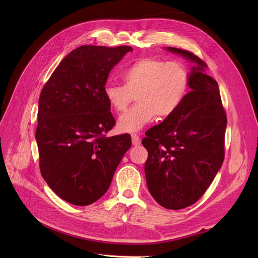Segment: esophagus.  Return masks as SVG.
I'll return each mask as SVG.
<instances>
[{
  "instance_id": "1",
  "label": "esophagus",
  "mask_w": 258,
  "mask_h": 258,
  "mask_svg": "<svg viewBox=\"0 0 258 258\" xmlns=\"http://www.w3.org/2000/svg\"><path fill=\"white\" fill-rule=\"evenodd\" d=\"M132 143H133V145H135V146H137V145H139L140 143H141V141H140V138H139V136L138 135H132Z\"/></svg>"
}]
</instances>
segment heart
Listing matches in <instances>:
<instances>
[{
    "label": "heart",
    "mask_w": 258,
    "mask_h": 258,
    "mask_svg": "<svg viewBox=\"0 0 258 258\" xmlns=\"http://www.w3.org/2000/svg\"><path fill=\"white\" fill-rule=\"evenodd\" d=\"M124 85L106 84L104 97L121 113L136 98L137 103L118 120L122 133H136L157 116L172 115L183 102L189 88V73L184 64L159 58L135 60L121 74Z\"/></svg>",
    "instance_id": "b5f03b06"
}]
</instances>
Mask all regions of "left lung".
Returning <instances> with one entry per match:
<instances>
[{"instance_id":"left-lung-1","label":"left lung","mask_w":258,"mask_h":258,"mask_svg":"<svg viewBox=\"0 0 258 258\" xmlns=\"http://www.w3.org/2000/svg\"><path fill=\"white\" fill-rule=\"evenodd\" d=\"M165 49L195 64L189 73L191 91L177 111L145 133L144 170L157 203L178 210L195 204L222 167L227 118L219 85L206 74L207 64L189 51Z\"/></svg>"}]
</instances>
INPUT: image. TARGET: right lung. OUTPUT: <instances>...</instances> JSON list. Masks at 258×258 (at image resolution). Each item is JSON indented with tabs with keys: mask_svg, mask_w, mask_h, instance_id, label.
I'll use <instances>...</instances> for the list:
<instances>
[{
	"mask_svg": "<svg viewBox=\"0 0 258 258\" xmlns=\"http://www.w3.org/2000/svg\"><path fill=\"white\" fill-rule=\"evenodd\" d=\"M130 46H80L60 61L38 100L35 139L44 180L76 206L99 200L130 150L128 134L106 137L115 125L103 88Z\"/></svg>",
	"mask_w": 258,
	"mask_h": 258,
	"instance_id": "right-lung-1",
	"label": "right lung"
}]
</instances>
